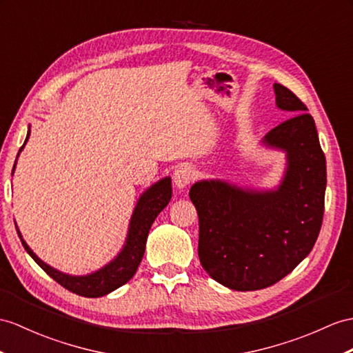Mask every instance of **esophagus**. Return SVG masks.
Masks as SVG:
<instances>
[{
    "label": "esophagus",
    "instance_id": "esophagus-1",
    "mask_svg": "<svg viewBox=\"0 0 353 353\" xmlns=\"http://www.w3.org/2000/svg\"><path fill=\"white\" fill-rule=\"evenodd\" d=\"M196 172L192 166H181L175 170L174 174V184L179 190H183L188 184H190L194 179Z\"/></svg>",
    "mask_w": 353,
    "mask_h": 353
}]
</instances>
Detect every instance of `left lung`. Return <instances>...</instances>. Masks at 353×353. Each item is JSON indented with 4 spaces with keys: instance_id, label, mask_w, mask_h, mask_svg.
Listing matches in <instances>:
<instances>
[{
    "instance_id": "1",
    "label": "left lung",
    "mask_w": 353,
    "mask_h": 353,
    "mask_svg": "<svg viewBox=\"0 0 353 353\" xmlns=\"http://www.w3.org/2000/svg\"><path fill=\"white\" fill-rule=\"evenodd\" d=\"M276 105L292 115L261 143L286 154L271 190L202 179L190 188L199 216V259L220 285L259 290L286 277L312 252L321 232L326 160L313 117L294 92L274 83Z\"/></svg>"
}]
</instances>
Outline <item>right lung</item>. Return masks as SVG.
<instances>
[{"label":"right lung","mask_w":353,"mask_h":353,"mask_svg":"<svg viewBox=\"0 0 353 353\" xmlns=\"http://www.w3.org/2000/svg\"><path fill=\"white\" fill-rule=\"evenodd\" d=\"M28 139H30V128L27 133V139H25L23 145L18 152V157L21 151L23 150L25 143L28 142ZM14 168H16V161L12 170V175L14 172ZM170 197H172L170 176L163 178L156 184H152L150 188H147V190L141 194L139 199H137V203L134 206V211L130 219V225H128L125 243L121 248V252H119L109 263L101 266V268L97 271L87 274V276H70V274L58 271L52 268L50 265H48L46 262H43L40 257L31 250L28 244L25 243V239L22 238L19 232V228L16 226V229H18V235L21 238L25 250H27V253L37 262V265L48 274L49 277H52L63 288L73 292L76 295L87 296V298H99V296H105L110 294V292H114L118 288H121L134 276L137 266H139L145 253V244H147V238H148L151 225L154 223V220L157 219L159 214L166 208Z\"/></svg>","instance_id":"1"}]
</instances>
